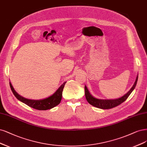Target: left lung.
<instances>
[{
    "instance_id": "left-lung-1",
    "label": "left lung",
    "mask_w": 147,
    "mask_h": 147,
    "mask_svg": "<svg viewBox=\"0 0 147 147\" xmlns=\"http://www.w3.org/2000/svg\"><path fill=\"white\" fill-rule=\"evenodd\" d=\"M138 79V76L137 77V78H136V82L134 85L133 86V87L131 88V89L127 93H126L125 95H123V97L117 99H114V100H100V99L95 98L93 97V96H92V95H90L87 87L85 86L84 89H85L86 98L89 104L95 106L96 108H98L103 109H108L113 108L114 107H116L117 106L120 105L121 103H122L128 98L129 95L131 94V92H133V90L135 88L136 84H137Z\"/></svg>"
}]
</instances>
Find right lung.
I'll return each instance as SVG.
<instances>
[{"label": "right lung", "instance_id": "right-lung-1", "mask_svg": "<svg viewBox=\"0 0 147 147\" xmlns=\"http://www.w3.org/2000/svg\"><path fill=\"white\" fill-rule=\"evenodd\" d=\"M66 82H64L61 86L58 89V90L55 92L52 95L50 96L49 97L45 98L43 100H34L25 98L22 96L19 95L16 91L14 90L13 86L11 83H9V86L13 94L19 100L23 102L24 103L26 104L28 106L34 109L38 110H47L52 109L55 106L59 105L61 102V100L62 98V93L64 85Z\"/></svg>", "mask_w": 147, "mask_h": 147}]
</instances>
